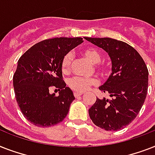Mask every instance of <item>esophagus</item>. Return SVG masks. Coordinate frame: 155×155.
Listing matches in <instances>:
<instances>
[{"instance_id": "obj_1", "label": "esophagus", "mask_w": 155, "mask_h": 155, "mask_svg": "<svg viewBox=\"0 0 155 155\" xmlns=\"http://www.w3.org/2000/svg\"><path fill=\"white\" fill-rule=\"evenodd\" d=\"M82 95H83L82 92H74V96H75V97H76V98L80 97V96H82Z\"/></svg>"}]
</instances>
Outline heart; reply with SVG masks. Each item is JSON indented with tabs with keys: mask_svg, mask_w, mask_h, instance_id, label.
I'll use <instances>...</instances> for the list:
<instances>
[{
	"mask_svg": "<svg viewBox=\"0 0 155 155\" xmlns=\"http://www.w3.org/2000/svg\"><path fill=\"white\" fill-rule=\"evenodd\" d=\"M83 55L90 60L92 63H96L95 68L97 71L104 72L106 71V67L104 64L100 63L101 59V54L100 51L96 48L90 47L86 48L82 51ZM71 54H66L63 56V59L61 61V69L63 72L67 73L69 71L71 63ZM98 84V80L96 78H84L80 76H75L72 77L68 81L69 87L75 92H84L89 89L90 87L95 86Z\"/></svg>",
	"mask_w": 155,
	"mask_h": 155,
	"instance_id": "1",
	"label": "heart"
}]
</instances>
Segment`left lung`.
Masks as SVG:
<instances>
[{
  "instance_id": "left-lung-1",
  "label": "left lung",
  "mask_w": 155,
  "mask_h": 155,
  "mask_svg": "<svg viewBox=\"0 0 155 155\" xmlns=\"http://www.w3.org/2000/svg\"><path fill=\"white\" fill-rule=\"evenodd\" d=\"M85 39L105 51L112 62V73L99 89L113 98H97L88 110L89 117L98 127L117 131L132 122L144 104L148 69L139 53L126 42L110 38Z\"/></svg>"
}]
</instances>
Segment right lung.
Wrapping results in <instances>:
<instances>
[{"instance_id":"right-lung-1","label":"right lung","mask_w":155,"mask_h":155,"mask_svg":"<svg viewBox=\"0 0 155 155\" xmlns=\"http://www.w3.org/2000/svg\"><path fill=\"white\" fill-rule=\"evenodd\" d=\"M84 42L82 38H54L39 42L21 56L13 82L14 93L23 116L33 125L49 127L66 117L72 91L63 81L61 61L71 50ZM60 89L58 96L49 89Z\"/></svg>"}]
</instances>
